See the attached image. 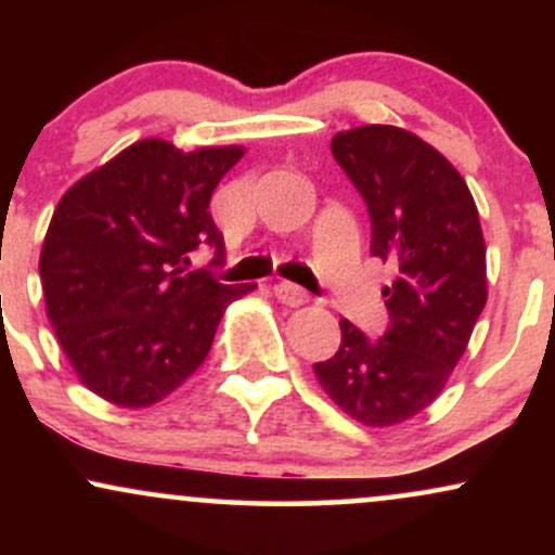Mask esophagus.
I'll list each match as a JSON object with an SVG mask.
<instances>
[{
    "label": "esophagus",
    "instance_id": "esophagus-1",
    "mask_svg": "<svg viewBox=\"0 0 555 555\" xmlns=\"http://www.w3.org/2000/svg\"><path fill=\"white\" fill-rule=\"evenodd\" d=\"M273 295L279 297V302L289 305V308H299V305H305L310 299V295L302 289V286H297L292 282H279L276 286H273Z\"/></svg>",
    "mask_w": 555,
    "mask_h": 555
}]
</instances>
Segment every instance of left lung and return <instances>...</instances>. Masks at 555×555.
Masks as SVG:
<instances>
[{"label":"left lung","instance_id":"left-lung-1","mask_svg":"<svg viewBox=\"0 0 555 555\" xmlns=\"http://www.w3.org/2000/svg\"><path fill=\"white\" fill-rule=\"evenodd\" d=\"M331 154L371 214V253L397 266L388 328L367 339L341 318V344L313 371L349 417L391 428L433 404L467 349L488 299L486 240L462 175L393 125L336 132Z\"/></svg>","mask_w":555,"mask_h":555}]
</instances>
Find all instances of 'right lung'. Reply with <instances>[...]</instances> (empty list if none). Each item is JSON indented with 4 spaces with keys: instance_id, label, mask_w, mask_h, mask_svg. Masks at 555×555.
Instances as JSON below:
<instances>
[{
    "instance_id": "1",
    "label": "right lung",
    "mask_w": 555,
    "mask_h": 555,
    "mask_svg": "<svg viewBox=\"0 0 555 555\" xmlns=\"http://www.w3.org/2000/svg\"><path fill=\"white\" fill-rule=\"evenodd\" d=\"M240 145L184 154L138 140L62 195L43 237L47 315L82 386L117 406H151L193 375L227 305L256 284L188 271L201 245L224 253L208 203Z\"/></svg>"
}]
</instances>
